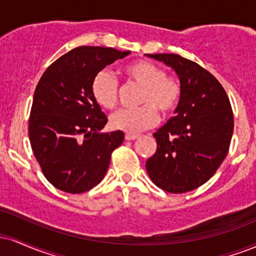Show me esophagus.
<instances>
[{
    "label": "esophagus",
    "mask_w": 256,
    "mask_h": 256,
    "mask_svg": "<svg viewBox=\"0 0 256 256\" xmlns=\"http://www.w3.org/2000/svg\"><path fill=\"white\" fill-rule=\"evenodd\" d=\"M138 137H140L138 134H125V140H137Z\"/></svg>",
    "instance_id": "esophagus-1"
}]
</instances>
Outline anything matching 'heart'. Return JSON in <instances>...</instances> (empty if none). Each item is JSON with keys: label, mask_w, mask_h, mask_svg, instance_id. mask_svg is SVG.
Masks as SVG:
<instances>
[{"label": "heart", "mask_w": 256, "mask_h": 256, "mask_svg": "<svg viewBox=\"0 0 256 256\" xmlns=\"http://www.w3.org/2000/svg\"><path fill=\"white\" fill-rule=\"evenodd\" d=\"M122 74L128 82L142 88L138 98L142 106L112 114L110 125L114 130L138 134L156 124L158 112L166 116L178 108L183 95L180 80L176 76L166 74L158 64L142 58L134 60L122 67ZM90 91L94 101L104 110H113L118 104L119 83L108 72L96 73Z\"/></svg>", "instance_id": "heart-1"}]
</instances>
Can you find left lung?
<instances>
[{"label": "left lung", "mask_w": 256, "mask_h": 256, "mask_svg": "<svg viewBox=\"0 0 256 256\" xmlns=\"http://www.w3.org/2000/svg\"><path fill=\"white\" fill-rule=\"evenodd\" d=\"M178 74L183 95L178 108L154 137L156 152L146 161L155 185L171 194L201 186L213 177L230 148L234 112L212 73L178 54H149Z\"/></svg>", "instance_id": "left-lung-1"}]
</instances>
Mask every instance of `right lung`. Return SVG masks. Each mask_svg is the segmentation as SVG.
Segmentation results:
<instances>
[{"label": "right lung", "instance_id": "right-lung-1", "mask_svg": "<svg viewBox=\"0 0 256 256\" xmlns=\"http://www.w3.org/2000/svg\"><path fill=\"white\" fill-rule=\"evenodd\" d=\"M130 52L78 46L54 61L38 82L28 138L44 177L58 190L82 194L104 177L124 134H102L108 119L91 96L96 73Z\"/></svg>", "mask_w": 256, "mask_h": 256}]
</instances>
